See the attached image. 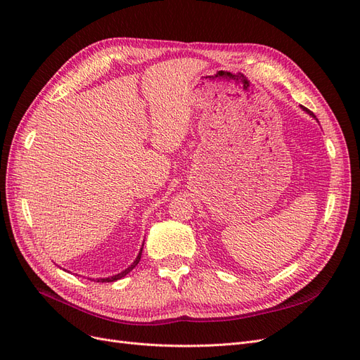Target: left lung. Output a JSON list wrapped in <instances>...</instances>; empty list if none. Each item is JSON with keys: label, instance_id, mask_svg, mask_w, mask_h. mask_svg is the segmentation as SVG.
<instances>
[{"label": "left lung", "instance_id": "1", "mask_svg": "<svg viewBox=\"0 0 360 360\" xmlns=\"http://www.w3.org/2000/svg\"><path fill=\"white\" fill-rule=\"evenodd\" d=\"M303 110H304V111H307V112H308V114H309V115H312V117H314V114H312V112H311V111H309V110H307V108H303Z\"/></svg>", "mask_w": 360, "mask_h": 360}]
</instances>
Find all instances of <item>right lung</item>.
Wrapping results in <instances>:
<instances>
[{
    "label": "right lung",
    "mask_w": 360,
    "mask_h": 360,
    "mask_svg": "<svg viewBox=\"0 0 360 360\" xmlns=\"http://www.w3.org/2000/svg\"><path fill=\"white\" fill-rule=\"evenodd\" d=\"M141 254H143V248H141V250H139V254H138V257H136V259L134 261L132 264H130L126 270H123L122 274H118V275H114V276H111V278H101V279H97V282H114V281H117V279H122L123 276H126L130 270H132L135 266H138V263H139V259H141Z\"/></svg>",
    "instance_id": "right-lung-1"
}]
</instances>
